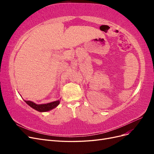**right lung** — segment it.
I'll use <instances>...</instances> for the list:
<instances>
[{
  "label": "right lung",
  "mask_w": 154,
  "mask_h": 154,
  "mask_svg": "<svg viewBox=\"0 0 154 154\" xmlns=\"http://www.w3.org/2000/svg\"><path fill=\"white\" fill-rule=\"evenodd\" d=\"M24 101L29 106L32 107V109H34L35 110L38 112H42L49 111L51 110L54 109L55 107H57L59 105L60 102V100H57V101L51 102V103H46V104H36L35 103H34V102L31 101L24 100Z\"/></svg>",
  "instance_id": "right-lung-1"
}]
</instances>
